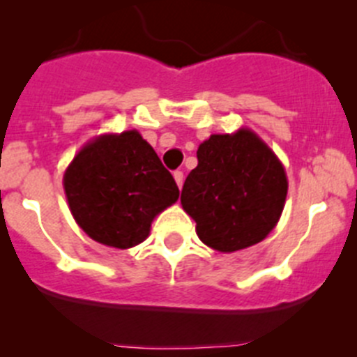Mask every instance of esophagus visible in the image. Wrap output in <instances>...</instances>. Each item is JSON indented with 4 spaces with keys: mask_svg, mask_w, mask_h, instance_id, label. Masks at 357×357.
Listing matches in <instances>:
<instances>
[{
    "mask_svg": "<svg viewBox=\"0 0 357 357\" xmlns=\"http://www.w3.org/2000/svg\"><path fill=\"white\" fill-rule=\"evenodd\" d=\"M174 179H176V185H178V188H181V186H183V179H185L183 172L181 171H174Z\"/></svg>",
    "mask_w": 357,
    "mask_h": 357,
    "instance_id": "34e87169",
    "label": "esophagus"
}]
</instances>
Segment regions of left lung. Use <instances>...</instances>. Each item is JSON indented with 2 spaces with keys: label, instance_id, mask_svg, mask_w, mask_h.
<instances>
[{
  "label": "left lung",
  "instance_id": "left-lung-1",
  "mask_svg": "<svg viewBox=\"0 0 357 357\" xmlns=\"http://www.w3.org/2000/svg\"><path fill=\"white\" fill-rule=\"evenodd\" d=\"M199 165L186 178L181 205L197 222V235L219 252L262 242L285 205V169L250 129L212 135L197 150Z\"/></svg>",
  "mask_w": 357,
  "mask_h": 357
}]
</instances>
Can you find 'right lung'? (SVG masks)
Returning <instances> with one entry per match:
<instances>
[{
    "instance_id": "right-lung-1",
    "label": "right lung",
    "mask_w": 357,
    "mask_h": 357,
    "mask_svg": "<svg viewBox=\"0 0 357 357\" xmlns=\"http://www.w3.org/2000/svg\"><path fill=\"white\" fill-rule=\"evenodd\" d=\"M63 188L82 231L115 248L142 243L153 218L179 197L172 174L135 129L86 143L63 174Z\"/></svg>"
}]
</instances>
